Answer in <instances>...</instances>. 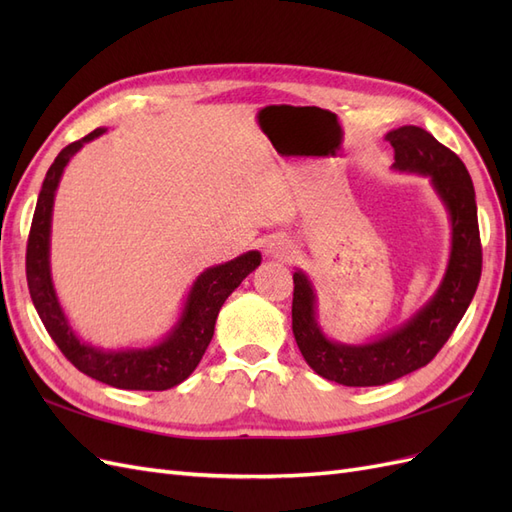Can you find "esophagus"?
I'll list each match as a JSON object with an SVG mask.
<instances>
[{"instance_id":"1","label":"esophagus","mask_w":512,"mask_h":512,"mask_svg":"<svg viewBox=\"0 0 512 512\" xmlns=\"http://www.w3.org/2000/svg\"><path fill=\"white\" fill-rule=\"evenodd\" d=\"M267 254L271 258H277V260H290L292 254H294V245L286 237H273L267 243Z\"/></svg>"}]
</instances>
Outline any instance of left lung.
I'll return each mask as SVG.
<instances>
[{
  "instance_id": "obj_1",
  "label": "left lung",
  "mask_w": 512,
  "mask_h": 512,
  "mask_svg": "<svg viewBox=\"0 0 512 512\" xmlns=\"http://www.w3.org/2000/svg\"><path fill=\"white\" fill-rule=\"evenodd\" d=\"M395 149V170L427 175L451 215V258L436 294L418 312L376 342L350 346L331 342L316 320V294L307 275L294 271L292 333L307 365L344 386H380L425 367L457 329L476 292L480 247L474 185L466 164L427 130L401 126L386 134Z\"/></svg>"
}]
</instances>
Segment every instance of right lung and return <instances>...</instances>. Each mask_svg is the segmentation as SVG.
<instances>
[{
  "label": "right lung",
  "instance_id": "obj_1",
  "mask_svg": "<svg viewBox=\"0 0 512 512\" xmlns=\"http://www.w3.org/2000/svg\"><path fill=\"white\" fill-rule=\"evenodd\" d=\"M102 132L106 130L98 128L81 138V141H74L61 149L44 177L27 239V286L44 329L49 331L57 348L64 352L66 359L76 369L83 371L89 378L115 386V389L166 391L188 378L200 359H203L224 301L260 265V252L241 254L235 260L224 262V265L218 267H209L200 273L192 290L188 292V301H185L179 322L160 344L151 348L102 350L81 342L74 335L64 309H61L57 301L51 280V215L55 190L66 164L76 151L85 143L94 141Z\"/></svg>",
  "mask_w": 512,
  "mask_h": 512
}]
</instances>
